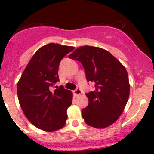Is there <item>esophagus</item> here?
<instances>
[{
  "instance_id": "obj_1",
  "label": "esophagus",
  "mask_w": 154,
  "mask_h": 154,
  "mask_svg": "<svg viewBox=\"0 0 154 154\" xmlns=\"http://www.w3.org/2000/svg\"><path fill=\"white\" fill-rule=\"evenodd\" d=\"M74 94L75 95H79L82 94V92H81V91L79 89H77L74 91Z\"/></svg>"
}]
</instances>
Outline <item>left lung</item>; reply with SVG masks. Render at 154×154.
Segmentation results:
<instances>
[{
  "label": "left lung",
  "instance_id": "8db88e82",
  "mask_svg": "<svg viewBox=\"0 0 154 154\" xmlns=\"http://www.w3.org/2000/svg\"><path fill=\"white\" fill-rule=\"evenodd\" d=\"M69 57L80 61L87 80L95 83V91L86 94L89 103L82 110L84 121L98 129L110 126L119 119L129 98L125 67L111 53L98 47L81 46Z\"/></svg>",
  "mask_w": 154,
  "mask_h": 154
}]
</instances>
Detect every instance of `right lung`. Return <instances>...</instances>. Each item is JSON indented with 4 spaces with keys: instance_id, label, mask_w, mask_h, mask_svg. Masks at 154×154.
Wrapping results in <instances>:
<instances>
[{
    "instance_id": "right-lung-1",
    "label": "right lung",
    "mask_w": 154,
    "mask_h": 154,
    "mask_svg": "<svg viewBox=\"0 0 154 154\" xmlns=\"http://www.w3.org/2000/svg\"><path fill=\"white\" fill-rule=\"evenodd\" d=\"M74 49L54 43L42 46L33 55L17 84L19 105L24 115L45 132L56 131L66 124L73 94L62 86L54 91L51 87L59 80L60 61Z\"/></svg>"
}]
</instances>
